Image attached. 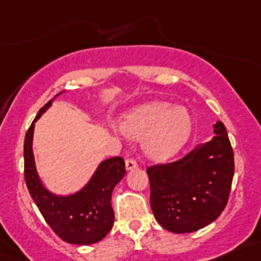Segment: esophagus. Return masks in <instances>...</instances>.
Here are the masks:
<instances>
[{"label":"esophagus","instance_id":"1","mask_svg":"<svg viewBox=\"0 0 261 261\" xmlns=\"http://www.w3.org/2000/svg\"><path fill=\"white\" fill-rule=\"evenodd\" d=\"M125 165H126V168H127V170H134V168L137 167L136 160H134V159H127V160H126Z\"/></svg>","mask_w":261,"mask_h":261}]
</instances>
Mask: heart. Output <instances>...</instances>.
Instances as JSON below:
<instances>
[{"label":"heart","mask_w":261,"mask_h":261,"mask_svg":"<svg viewBox=\"0 0 261 261\" xmlns=\"http://www.w3.org/2000/svg\"><path fill=\"white\" fill-rule=\"evenodd\" d=\"M192 119L183 107H173L167 101H156L131 111L125 117L124 131L140 137L150 132L146 139V151L153 159L172 156L187 141Z\"/></svg>","instance_id":"heart-1"}]
</instances>
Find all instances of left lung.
<instances>
[{"label": "left lung", "instance_id": "8db88e82", "mask_svg": "<svg viewBox=\"0 0 261 261\" xmlns=\"http://www.w3.org/2000/svg\"><path fill=\"white\" fill-rule=\"evenodd\" d=\"M211 141L176 161L147 167L150 203L157 222L172 233L211 224L227 205L234 176V153L223 122Z\"/></svg>", "mask_w": 261, "mask_h": 261}]
</instances>
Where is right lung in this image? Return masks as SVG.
Returning <instances> with one entry per match:
<instances>
[{
  "instance_id": "obj_1",
  "label": "right lung",
  "mask_w": 261,
  "mask_h": 261,
  "mask_svg": "<svg viewBox=\"0 0 261 261\" xmlns=\"http://www.w3.org/2000/svg\"><path fill=\"white\" fill-rule=\"evenodd\" d=\"M54 98L38 111L25 133L23 147L25 185L43 218L62 240L76 245L94 244L100 242L113 228L115 216L111 207V194L125 176V161L122 157L105 160L100 163L90 182L71 196L58 197L45 190L36 171L32 137L34 121L50 107Z\"/></svg>"
}]
</instances>
